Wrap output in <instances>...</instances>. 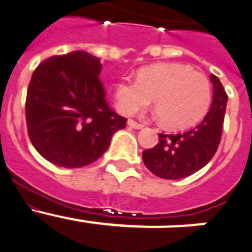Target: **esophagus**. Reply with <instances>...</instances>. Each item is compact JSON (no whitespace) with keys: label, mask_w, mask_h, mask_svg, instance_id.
<instances>
[{"label":"esophagus","mask_w":252,"mask_h":252,"mask_svg":"<svg viewBox=\"0 0 252 252\" xmlns=\"http://www.w3.org/2000/svg\"><path fill=\"white\" fill-rule=\"evenodd\" d=\"M128 126H130V128H134V129H142L143 128V124L141 123H137V122H134V120H128Z\"/></svg>","instance_id":"obj_1"}]
</instances>
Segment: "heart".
Returning a JSON list of instances; mask_svg holds the SVG:
<instances>
[{
  "label": "heart",
  "mask_w": 252,
  "mask_h": 252,
  "mask_svg": "<svg viewBox=\"0 0 252 252\" xmlns=\"http://www.w3.org/2000/svg\"><path fill=\"white\" fill-rule=\"evenodd\" d=\"M115 105L123 115H132L151 102L162 124L171 129L194 126L207 113L212 86L202 72L183 63H157L143 67L135 81H120L114 89Z\"/></svg>",
  "instance_id": "heart-1"
}]
</instances>
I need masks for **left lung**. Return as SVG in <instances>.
<instances>
[{"instance_id": "1", "label": "left lung", "mask_w": 252, "mask_h": 252, "mask_svg": "<svg viewBox=\"0 0 252 252\" xmlns=\"http://www.w3.org/2000/svg\"><path fill=\"white\" fill-rule=\"evenodd\" d=\"M211 81L213 102L202 122L188 132L159 133L158 143L142 153L146 167L158 178H187L204 167L217 152L228 96L217 76L212 74Z\"/></svg>"}]
</instances>
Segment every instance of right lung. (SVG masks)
I'll use <instances>...</instances> for the list:
<instances>
[{
    "label": "right lung",
    "mask_w": 252,
    "mask_h": 252,
    "mask_svg": "<svg viewBox=\"0 0 252 252\" xmlns=\"http://www.w3.org/2000/svg\"><path fill=\"white\" fill-rule=\"evenodd\" d=\"M100 58L76 50L50 57L35 68L26 94L28 134L49 162L84 167L108 150L126 119L105 99Z\"/></svg>",
    "instance_id": "right-lung-1"
}]
</instances>
